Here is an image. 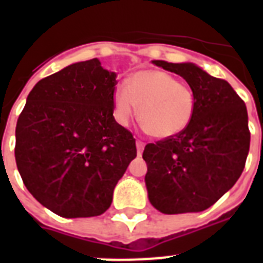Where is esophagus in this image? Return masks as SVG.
<instances>
[{"label": "esophagus", "instance_id": "1", "mask_svg": "<svg viewBox=\"0 0 263 263\" xmlns=\"http://www.w3.org/2000/svg\"><path fill=\"white\" fill-rule=\"evenodd\" d=\"M144 148V143L142 140H136V150H138V156H142Z\"/></svg>", "mask_w": 263, "mask_h": 263}]
</instances>
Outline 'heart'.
Returning <instances> with one entry per match:
<instances>
[{"instance_id":"b5f03b06","label":"heart","mask_w":263,"mask_h":263,"mask_svg":"<svg viewBox=\"0 0 263 263\" xmlns=\"http://www.w3.org/2000/svg\"><path fill=\"white\" fill-rule=\"evenodd\" d=\"M138 106L144 132L156 139H166L190 125L195 113V95L190 86L168 72L139 71L113 91L116 120L121 125L129 124Z\"/></svg>"}]
</instances>
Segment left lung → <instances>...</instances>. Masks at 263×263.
I'll list each match as a JSON object with an SVG mask.
<instances>
[{
	"mask_svg": "<svg viewBox=\"0 0 263 263\" xmlns=\"http://www.w3.org/2000/svg\"><path fill=\"white\" fill-rule=\"evenodd\" d=\"M153 64L187 82L195 95V113L183 132L146 144L148 200L164 214L203 212L233 187L245 169L250 150L247 107L227 80L195 64Z\"/></svg>",
	"mask_w": 263,
	"mask_h": 263,
	"instance_id": "1",
	"label": "left lung"
}]
</instances>
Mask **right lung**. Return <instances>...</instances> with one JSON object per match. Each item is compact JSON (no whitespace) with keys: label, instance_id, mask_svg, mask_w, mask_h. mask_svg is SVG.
I'll list each match as a JSON object with an SVG mask.
<instances>
[{"label":"right lung","instance_id":"obj_1","mask_svg":"<svg viewBox=\"0 0 263 263\" xmlns=\"http://www.w3.org/2000/svg\"><path fill=\"white\" fill-rule=\"evenodd\" d=\"M117 75L98 59L39 80L16 124L14 157L39 203L65 218L101 216L136 157L128 129L113 117Z\"/></svg>","mask_w":263,"mask_h":263}]
</instances>
